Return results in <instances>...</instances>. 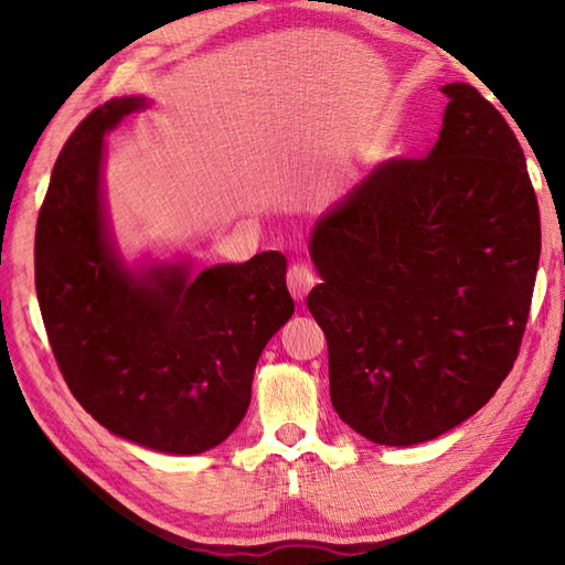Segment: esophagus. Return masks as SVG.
<instances>
[{
	"instance_id": "esophagus-1",
	"label": "esophagus",
	"mask_w": 565,
	"mask_h": 565,
	"mask_svg": "<svg viewBox=\"0 0 565 565\" xmlns=\"http://www.w3.org/2000/svg\"><path fill=\"white\" fill-rule=\"evenodd\" d=\"M286 284H289V291L296 301H303L310 289L318 284V276L308 264H294V267H289V274H286Z\"/></svg>"
}]
</instances>
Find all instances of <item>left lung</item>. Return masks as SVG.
<instances>
[{"instance_id": "obj_1", "label": "left lung", "mask_w": 565, "mask_h": 565, "mask_svg": "<svg viewBox=\"0 0 565 565\" xmlns=\"http://www.w3.org/2000/svg\"><path fill=\"white\" fill-rule=\"evenodd\" d=\"M427 158L379 164L316 223L330 401L388 447L435 439L493 398L520 354L542 225L524 152L471 84Z\"/></svg>"}]
</instances>
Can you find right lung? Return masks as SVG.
I'll use <instances>...</instances> for the list:
<instances>
[{"instance_id": "right-lung-1", "label": "right lung", "mask_w": 565, "mask_h": 565, "mask_svg": "<svg viewBox=\"0 0 565 565\" xmlns=\"http://www.w3.org/2000/svg\"><path fill=\"white\" fill-rule=\"evenodd\" d=\"M146 109H94L60 150L35 225V294L67 388L99 425L140 447L201 454L245 417L271 334L294 316L286 257L142 271L118 259L102 203L104 136Z\"/></svg>"}]
</instances>
